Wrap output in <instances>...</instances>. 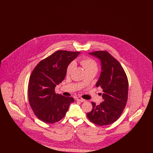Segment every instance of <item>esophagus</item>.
I'll return each mask as SVG.
<instances>
[{
  "mask_svg": "<svg viewBox=\"0 0 153 153\" xmlns=\"http://www.w3.org/2000/svg\"><path fill=\"white\" fill-rule=\"evenodd\" d=\"M76 100H77V101H79V102H85V99H82V98H81V97H77Z\"/></svg>",
  "mask_w": 153,
  "mask_h": 153,
  "instance_id": "34e87169",
  "label": "esophagus"
}]
</instances>
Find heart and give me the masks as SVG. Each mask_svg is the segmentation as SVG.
Here are the masks:
<instances>
[{
    "instance_id": "obj_1",
    "label": "heart",
    "mask_w": 153,
    "mask_h": 153,
    "mask_svg": "<svg viewBox=\"0 0 153 153\" xmlns=\"http://www.w3.org/2000/svg\"><path fill=\"white\" fill-rule=\"evenodd\" d=\"M80 64L82 66L85 73L87 72H94L96 73L98 69V66L97 62L93 59L90 58H84L81 59ZM74 66V62L70 63L66 68V74H69Z\"/></svg>"
}]
</instances>
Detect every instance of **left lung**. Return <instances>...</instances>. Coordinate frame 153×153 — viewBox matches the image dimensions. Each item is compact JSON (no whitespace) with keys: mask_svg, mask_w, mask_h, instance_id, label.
Instances as JSON below:
<instances>
[{"mask_svg":"<svg viewBox=\"0 0 153 153\" xmlns=\"http://www.w3.org/2000/svg\"><path fill=\"white\" fill-rule=\"evenodd\" d=\"M89 54L100 60L102 72L96 85L103 90L104 102L99 105L92 102V109L87 116L90 121L98 126L111 124L119 119L126 107L128 79L120 64L108 52L96 51Z\"/></svg>","mask_w":153,"mask_h":153,"instance_id":"obj_1","label":"left lung"}]
</instances>
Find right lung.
Returning <instances> with one entry per match:
<instances>
[{
    "mask_svg": "<svg viewBox=\"0 0 153 153\" xmlns=\"http://www.w3.org/2000/svg\"><path fill=\"white\" fill-rule=\"evenodd\" d=\"M80 52L58 51L41 61L30 77L28 95L34 114L45 123H54L65 117L72 97L55 94V87L65 77L66 68Z\"/></svg>",
    "mask_w": 153,
    "mask_h": 153,
    "instance_id": "add662e5",
    "label": "right lung"
}]
</instances>
